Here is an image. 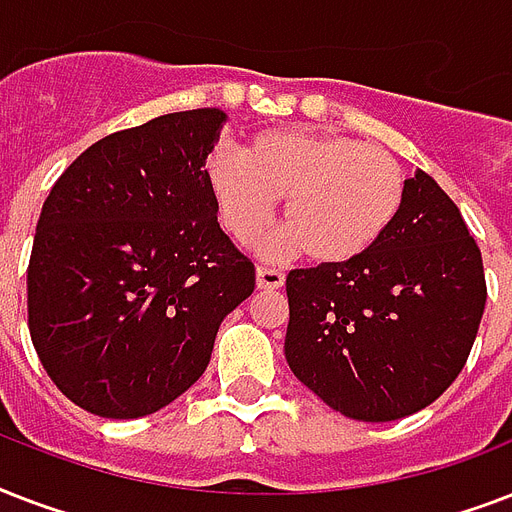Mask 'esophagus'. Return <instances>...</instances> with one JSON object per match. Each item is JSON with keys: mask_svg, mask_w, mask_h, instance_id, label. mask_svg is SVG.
Returning <instances> with one entry per match:
<instances>
[{"mask_svg": "<svg viewBox=\"0 0 512 512\" xmlns=\"http://www.w3.org/2000/svg\"><path fill=\"white\" fill-rule=\"evenodd\" d=\"M257 289H279L284 287V273L279 268L257 265Z\"/></svg>", "mask_w": 512, "mask_h": 512, "instance_id": "34e87169", "label": "esophagus"}]
</instances>
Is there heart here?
Returning a JSON list of instances; mask_svg holds the SVG:
<instances>
[{
  "label": "heart",
  "mask_w": 512,
  "mask_h": 512,
  "mask_svg": "<svg viewBox=\"0 0 512 512\" xmlns=\"http://www.w3.org/2000/svg\"><path fill=\"white\" fill-rule=\"evenodd\" d=\"M204 177L220 223L241 244L263 236L284 199V249L313 263H348L385 236L404 204L406 175L380 146L308 130H271L244 156L217 148Z\"/></svg>",
  "instance_id": "heart-1"
}]
</instances>
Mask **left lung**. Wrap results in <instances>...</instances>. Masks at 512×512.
I'll return each instance as SVG.
<instances>
[{"mask_svg": "<svg viewBox=\"0 0 512 512\" xmlns=\"http://www.w3.org/2000/svg\"><path fill=\"white\" fill-rule=\"evenodd\" d=\"M287 297L297 380L350 420L390 422L462 372L484 316V263L457 204L417 170L369 252L289 271Z\"/></svg>", "mask_w": 512, "mask_h": 512, "instance_id": "left-lung-1", "label": "left lung"}]
</instances>
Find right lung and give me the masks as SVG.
<instances>
[{
    "label": "right lung",
    "instance_id": "1",
    "mask_svg": "<svg viewBox=\"0 0 512 512\" xmlns=\"http://www.w3.org/2000/svg\"><path fill=\"white\" fill-rule=\"evenodd\" d=\"M228 116L196 108L92 143L52 185L28 260V332L66 398L108 420L159 412L199 380L255 265L204 177Z\"/></svg>",
    "mask_w": 512,
    "mask_h": 512
}]
</instances>
